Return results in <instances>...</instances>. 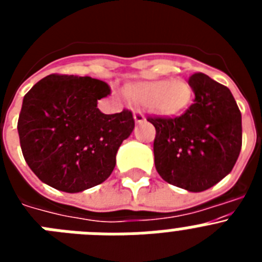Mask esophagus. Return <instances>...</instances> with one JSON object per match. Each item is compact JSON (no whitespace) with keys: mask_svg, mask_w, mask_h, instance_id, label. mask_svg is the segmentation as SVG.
Segmentation results:
<instances>
[{"mask_svg":"<svg viewBox=\"0 0 262 262\" xmlns=\"http://www.w3.org/2000/svg\"><path fill=\"white\" fill-rule=\"evenodd\" d=\"M134 119H135L136 123L140 124L143 123V122H145V115L142 114L140 111H135V113H134Z\"/></svg>","mask_w":262,"mask_h":262,"instance_id":"esophagus-1","label":"esophagus"}]
</instances>
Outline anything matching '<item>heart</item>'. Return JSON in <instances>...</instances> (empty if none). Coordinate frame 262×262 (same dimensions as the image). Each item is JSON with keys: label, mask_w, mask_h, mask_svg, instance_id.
<instances>
[{"label": "heart", "mask_w": 262, "mask_h": 262, "mask_svg": "<svg viewBox=\"0 0 262 262\" xmlns=\"http://www.w3.org/2000/svg\"><path fill=\"white\" fill-rule=\"evenodd\" d=\"M127 93L138 103L163 117H176L184 113L193 98L190 85L181 78L143 81L128 88Z\"/></svg>", "instance_id": "1"}]
</instances>
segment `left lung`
<instances>
[{
	"label": "left lung",
	"instance_id": "8db88e82",
	"mask_svg": "<svg viewBox=\"0 0 262 262\" xmlns=\"http://www.w3.org/2000/svg\"><path fill=\"white\" fill-rule=\"evenodd\" d=\"M195 98L177 118H148L156 128L155 165L168 184L191 193L230 174L242 149V114L231 90L209 76L189 78Z\"/></svg>",
	"mask_w": 262,
	"mask_h": 262
}]
</instances>
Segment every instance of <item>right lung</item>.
<instances>
[{"label": "right lung", "mask_w": 262, "mask_h": 262, "mask_svg": "<svg viewBox=\"0 0 262 262\" xmlns=\"http://www.w3.org/2000/svg\"><path fill=\"white\" fill-rule=\"evenodd\" d=\"M108 94V85L97 78L50 75L23 97L20 148L41 182L80 193L107 180L120 144L135 127L131 111H99L98 99Z\"/></svg>", "instance_id": "right-lung-1"}]
</instances>
